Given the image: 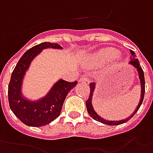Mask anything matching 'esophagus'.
Returning a JSON list of instances; mask_svg holds the SVG:
<instances>
[{
    "label": "esophagus",
    "instance_id": "34e87169",
    "mask_svg": "<svg viewBox=\"0 0 153 153\" xmlns=\"http://www.w3.org/2000/svg\"><path fill=\"white\" fill-rule=\"evenodd\" d=\"M79 81H80V82H82V83H85V84H89L90 81V79L88 77H85V76H82Z\"/></svg>",
    "mask_w": 153,
    "mask_h": 153
}]
</instances>
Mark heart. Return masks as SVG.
<instances>
[{
    "mask_svg": "<svg viewBox=\"0 0 153 153\" xmlns=\"http://www.w3.org/2000/svg\"><path fill=\"white\" fill-rule=\"evenodd\" d=\"M118 54V51L113 48H106L104 50H102L99 53L94 54L93 59L99 63H102L106 60H109L114 58Z\"/></svg>",
    "mask_w": 153,
    "mask_h": 153,
    "instance_id": "1",
    "label": "heart"
}]
</instances>
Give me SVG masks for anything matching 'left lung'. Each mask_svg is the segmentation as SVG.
Segmentation results:
<instances>
[{"label":"left lung","mask_w":153,"mask_h":153,"mask_svg":"<svg viewBox=\"0 0 153 153\" xmlns=\"http://www.w3.org/2000/svg\"><path fill=\"white\" fill-rule=\"evenodd\" d=\"M130 54H131V60H130V64L132 65L136 68L137 72H138V74H139V78L140 80V85H141V95H140V100H139V102L137 108L134 110V112L130 115V117H128L126 119H123V120H120V121H108V120H106L104 118H102L100 117V115L98 114L94 109L93 108V105H92V98H93L94 91L95 90V83L94 82H92L90 84V96H89V99L85 102V104H86V108H87L88 113L90 114V116L91 117L93 118L94 120H95L97 121H100L101 123L105 124V125H108V126H118V125H121V124H123L125 122H126L130 120V118H132L134 117V115L135 114L137 111L139 110L140 106L142 104L143 100V97H144V93H145V80H144V74H143V71L142 68L140 66V63H139V61L138 59H136L135 53L133 51L130 50Z\"/></svg>","instance_id":"left-lung-1"}]
</instances>
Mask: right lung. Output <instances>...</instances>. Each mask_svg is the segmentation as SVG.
I'll list each match as a JSON object with an SVG mask.
<instances>
[{"instance_id": "right-lung-1", "label": "right lung", "mask_w": 153, "mask_h": 153, "mask_svg": "<svg viewBox=\"0 0 153 153\" xmlns=\"http://www.w3.org/2000/svg\"><path fill=\"white\" fill-rule=\"evenodd\" d=\"M62 50L57 43L43 42L36 45L23 53L15 66L8 86V100L14 114L26 126L39 127L46 126L60 115L63 102L69 91L77 81L68 82L60 79L55 82L46 95L37 100H30L22 94L23 77L32 61L45 49Z\"/></svg>"}]
</instances>
